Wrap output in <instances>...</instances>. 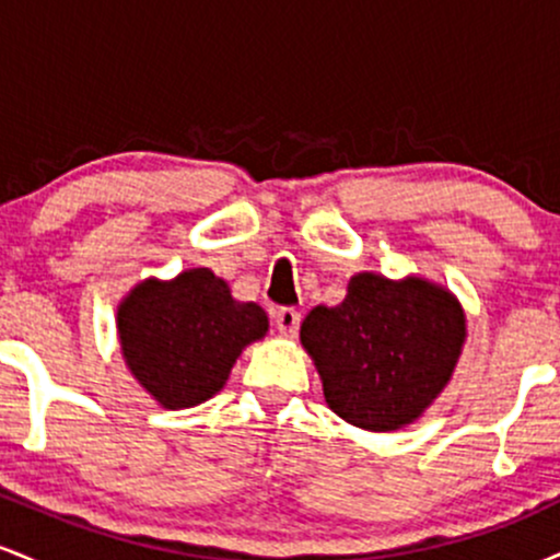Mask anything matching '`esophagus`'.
I'll list each match as a JSON object with an SVG mask.
<instances>
[{"mask_svg": "<svg viewBox=\"0 0 560 560\" xmlns=\"http://www.w3.org/2000/svg\"><path fill=\"white\" fill-rule=\"evenodd\" d=\"M273 320L276 329L284 334V337H294L300 329V313L294 311V307H279V311L273 313Z\"/></svg>", "mask_w": 560, "mask_h": 560, "instance_id": "esophagus-1", "label": "esophagus"}]
</instances>
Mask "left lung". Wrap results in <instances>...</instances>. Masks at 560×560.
<instances>
[{"label": "left lung", "mask_w": 560, "mask_h": 560, "mask_svg": "<svg viewBox=\"0 0 560 560\" xmlns=\"http://www.w3.org/2000/svg\"><path fill=\"white\" fill-rule=\"evenodd\" d=\"M464 337L453 294L376 273L352 276L337 307H313L300 326L329 408L369 432L419 419L453 376Z\"/></svg>", "instance_id": "8db88e82"}]
</instances>
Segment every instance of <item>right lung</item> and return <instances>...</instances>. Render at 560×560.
I'll return each mask as SVG.
<instances>
[{
	"mask_svg": "<svg viewBox=\"0 0 560 560\" xmlns=\"http://www.w3.org/2000/svg\"><path fill=\"white\" fill-rule=\"evenodd\" d=\"M120 347L131 374L163 408H191L226 384L242 350L268 331L255 302H236L208 268L173 281H144L118 311Z\"/></svg>",
	"mask_w": 560,
	"mask_h": 560,
	"instance_id": "1",
	"label": "right lung"
}]
</instances>
